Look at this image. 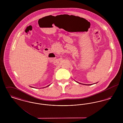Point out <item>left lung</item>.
<instances>
[{
    "instance_id": "left-lung-1",
    "label": "left lung",
    "mask_w": 123,
    "mask_h": 123,
    "mask_svg": "<svg viewBox=\"0 0 123 123\" xmlns=\"http://www.w3.org/2000/svg\"><path fill=\"white\" fill-rule=\"evenodd\" d=\"M89 85H91V84H89ZM88 85H89V84H88Z\"/></svg>"
}]
</instances>
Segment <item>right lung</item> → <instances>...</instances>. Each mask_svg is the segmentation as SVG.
<instances>
[{"label": "right lung", "mask_w": 123, "mask_h": 123, "mask_svg": "<svg viewBox=\"0 0 123 123\" xmlns=\"http://www.w3.org/2000/svg\"><path fill=\"white\" fill-rule=\"evenodd\" d=\"M50 86V85H48V86H47V87H48V86Z\"/></svg>", "instance_id": "right-lung-1"}]
</instances>
